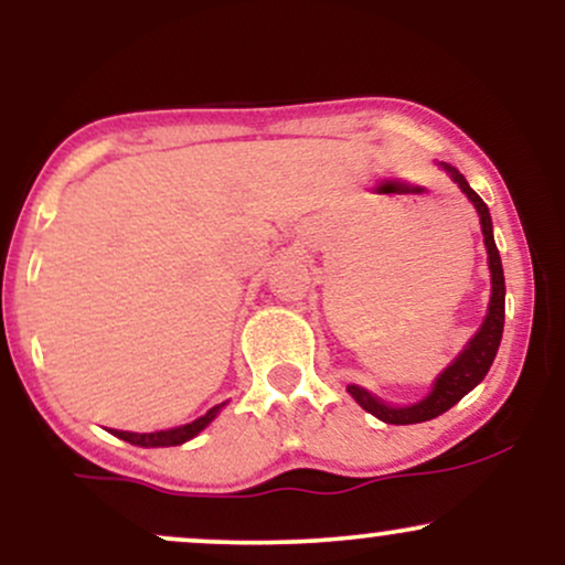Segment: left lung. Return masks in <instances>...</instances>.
Masks as SVG:
<instances>
[{
  "mask_svg": "<svg viewBox=\"0 0 565 565\" xmlns=\"http://www.w3.org/2000/svg\"><path fill=\"white\" fill-rule=\"evenodd\" d=\"M438 170L446 172L454 183L459 185V191L470 199V204L476 206L478 223H481L483 244H486V260H489V274H491V297H489V310H486V319L476 334L470 337L468 345L462 348V353L451 361L444 372L433 380L430 393L425 398L414 401V404H387L380 395L369 393L361 385H348V393L353 395V401L372 417L382 419L387 425H417L427 423V419H436L444 412L462 401L472 387H478L489 374L491 364L497 359L499 342H502V329H504V274H502V260H499V249L494 242V225H491L489 206L483 204V199L472 191L468 180L459 174L457 167L446 164V161H436Z\"/></svg>",
  "mask_w": 565,
  "mask_h": 565,
  "instance_id": "8db88e82",
  "label": "left lung"
}]
</instances>
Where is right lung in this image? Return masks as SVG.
<instances>
[{
	"label": "right lung",
	"instance_id": "1",
	"mask_svg": "<svg viewBox=\"0 0 565 565\" xmlns=\"http://www.w3.org/2000/svg\"><path fill=\"white\" fill-rule=\"evenodd\" d=\"M225 404H228V401H223V404L212 406L210 412L204 414V417L193 419V423H188V425H178V427H167V430H153V433H129V430H111V433H114L116 438L127 440V444H132V446H140V449H159V446H180V444H185V440L196 438L199 433L204 430V427L210 425L212 419H215L220 412H223Z\"/></svg>",
	"mask_w": 565,
	"mask_h": 565
}]
</instances>
